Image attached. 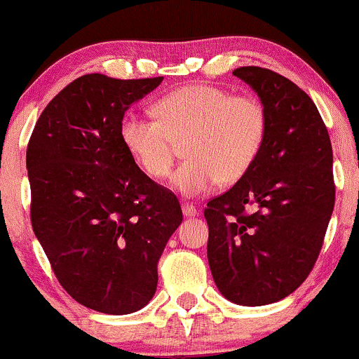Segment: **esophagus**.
I'll list each match as a JSON object with an SVG mask.
<instances>
[{
	"instance_id": "1",
	"label": "esophagus",
	"mask_w": 359,
	"mask_h": 359,
	"mask_svg": "<svg viewBox=\"0 0 359 359\" xmlns=\"http://www.w3.org/2000/svg\"><path fill=\"white\" fill-rule=\"evenodd\" d=\"M181 209H183V214L187 217H195L198 214L197 207H195L194 204H190V202H183V204H181Z\"/></svg>"
}]
</instances>
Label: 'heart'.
I'll use <instances>...</instances> for the list:
<instances>
[{
	"mask_svg": "<svg viewBox=\"0 0 359 359\" xmlns=\"http://www.w3.org/2000/svg\"><path fill=\"white\" fill-rule=\"evenodd\" d=\"M155 116L126 114L121 140L147 176L169 175L183 142L187 161L172 175V187L188 197L217 183H236L256 162L266 133L268 109L254 95H233L212 84H191L155 103Z\"/></svg>",
	"mask_w": 359,
	"mask_h": 359,
	"instance_id": "1",
	"label": "heart"
}]
</instances>
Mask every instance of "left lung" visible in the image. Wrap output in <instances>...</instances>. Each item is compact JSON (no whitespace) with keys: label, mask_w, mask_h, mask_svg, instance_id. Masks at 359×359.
I'll use <instances>...</instances> for the list:
<instances>
[{"label":"left lung","mask_w":359,"mask_h":359,"mask_svg":"<svg viewBox=\"0 0 359 359\" xmlns=\"http://www.w3.org/2000/svg\"><path fill=\"white\" fill-rule=\"evenodd\" d=\"M233 76L256 90L269 124L250 171L207 202V259L224 297L264 306L315 268L335 204L334 154L316 105L297 84L262 67Z\"/></svg>","instance_id":"obj_1"}]
</instances>
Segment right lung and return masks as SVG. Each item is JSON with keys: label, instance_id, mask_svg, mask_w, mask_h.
<instances>
[{"label": "right lung", "instance_id": "obj_1", "mask_svg": "<svg viewBox=\"0 0 359 359\" xmlns=\"http://www.w3.org/2000/svg\"><path fill=\"white\" fill-rule=\"evenodd\" d=\"M162 79L77 77L48 103L27 145L34 235L70 297L107 315L149 304L158 257L183 219L176 195L121 140L126 110Z\"/></svg>", "mask_w": 359, "mask_h": 359}]
</instances>
